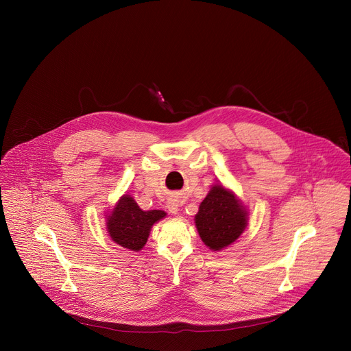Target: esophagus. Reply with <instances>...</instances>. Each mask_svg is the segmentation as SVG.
Segmentation results:
<instances>
[{
    "label": "esophagus",
    "mask_w": 351,
    "mask_h": 351,
    "mask_svg": "<svg viewBox=\"0 0 351 351\" xmlns=\"http://www.w3.org/2000/svg\"><path fill=\"white\" fill-rule=\"evenodd\" d=\"M167 208H168V211H169L171 214L176 215L178 211H179V203L175 202V199H169L168 204H167Z\"/></svg>",
    "instance_id": "esophagus-1"
}]
</instances>
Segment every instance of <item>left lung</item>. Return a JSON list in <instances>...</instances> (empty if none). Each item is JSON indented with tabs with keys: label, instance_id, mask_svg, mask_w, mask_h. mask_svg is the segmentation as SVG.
I'll return each mask as SVG.
<instances>
[{
	"label": "left lung",
	"instance_id": "8db88e82",
	"mask_svg": "<svg viewBox=\"0 0 351 351\" xmlns=\"http://www.w3.org/2000/svg\"><path fill=\"white\" fill-rule=\"evenodd\" d=\"M247 210L233 191L214 184L194 217L199 237L210 250L219 252L234 243L247 226Z\"/></svg>",
	"mask_w": 351,
	"mask_h": 351
}]
</instances>
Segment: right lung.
I'll return each instance as SVG.
<instances>
[{
    "instance_id": "add662e5",
    "label": "right lung",
    "mask_w": 351,
    "mask_h": 351,
    "mask_svg": "<svg viewBox=\"0 0 351 351\" xmlns=\"http://www.w3.org/2000/svg\"><path fill=\"white\" fill-rule=\"evenodd\" d=\"M167 217L161 210L143 211L133 197L122 195L110 215H107V230L111 239L132 252H140L145 245L152 226Z\"/></svg>"
}]
</instances>
